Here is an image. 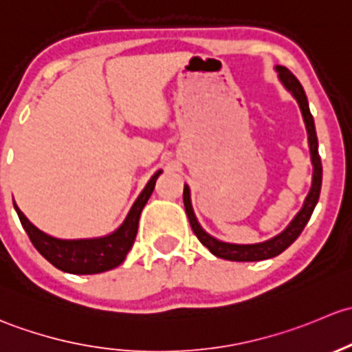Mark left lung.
Returning <instances> with one entry per match:
<instances>
[{
	"mask_svg": "<svg viewBox=\"0 0 352 352\" xmlns=\"http://www.w3.org/2000/svg\"><path fill=\"white\" fill-rule=\"evenodd\" d=\"M278 72H280V79L285 85V88L296 98L300 104V110L303 113V120H305L307 132H309V144H310V154H311V162H314V181H311V190L307 197L305 205L300 210L298 215L293 219V222L286 227V230L281 232L276 237L270 239L266 242H261V244H251V245H239V244H227V242H220L217 239H213L212 235L206 234L201 229L200 223L197 222V217H195L193 208H191L190 201V190L188 186H184L183 191V201L184 208H186V215L190 219L191 229H193L195 235L198 237V241L208 249L212 254L217 257H222V259L229 261H263L274 257L285 251L286 248L293 244V242L298 239V235L302 234V230L305 229L307 222L310 220L311 212H314L315 205H317L318 197H320V186H322V162L320 155H318V142H317V133H315V125H314V117L310 113L309 101H307L305 91H303L302 85H300L298 79L283 66H278Z\"/></svg>",
	"mask_w": 352,
	"mask_h": 352,
	"instance_id": "1",
	"label": "left lung"
}]
</instances>
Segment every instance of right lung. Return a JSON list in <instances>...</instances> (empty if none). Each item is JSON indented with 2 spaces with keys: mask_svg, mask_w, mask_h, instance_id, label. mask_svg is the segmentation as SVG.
Listing matches in <instances>:
<instances>
[{
  "mask_svg": "<svg viewBox=\"0 0 352 352\" xmlns=\"http://www.w3.org/2000/svg\"><path fill=\"white\" fill-rule=\"evenodd\" d=\"M159 175H161V171H157L151 177V181L144 188L140 197L133 203L132 210L129 212L120 229L113 232V234L107 235V237L86 239V241H60V239H54L50 235L43 234L37 227L32 226L27 220V217L20 212V208L14 203L13 205L18 213V219H20L21 226H23L34 248L52 266L72 274L103 273V271L113 270L118 264H122L123 259L126 257V252L133 245L137 229H139L140 212H142L147 200L151 198L152 191H154L155 179H157Z\"/></svg>",
  "mask_w": 352,
  "mask_h": 352,
  "instance_id": "right-lung-1",
  "label": "right lung"
}]
</instances>
